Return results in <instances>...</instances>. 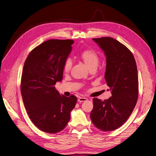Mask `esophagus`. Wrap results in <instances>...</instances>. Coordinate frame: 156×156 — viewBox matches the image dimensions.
Returning a JSON list of instances; mask_svg holds the SVG:
<instances>
[{"mask_svg": "<svg viewBox=\"0 0 156 156\" xmlns=\"http://www.w3.org/2000/svg\"><path fill=\"white\" fill-rule=\"evenodd\" d=\"M87 100V98H83V97H79L78 99V101L79 103H82Z\"/></svg>", "mask_w": 156, "mask_h": 156, "instance_id": "34e87169", "label": "esophagus"}]
</instances>
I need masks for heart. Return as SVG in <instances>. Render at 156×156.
Returning <instances> with one entry per match:
<instances>
[{"mask_svg":"<svg viewBox=\"0 0 156 156\" xmlns=\"http://www.w3.org/2000/svg\"><path fill=\"white\" fill-rule=\"evenodd\" d=\"M81 58L83 61L89 69L96 68L100 62V58L96 51L93 50H86L80 55ZM72 67V62L71 60H67L63 65V71L69 72Z\"/></svg>","mask_w":156,"mask_h":156,"instance_id":"heart-1","label":"heart"}]
</instances>
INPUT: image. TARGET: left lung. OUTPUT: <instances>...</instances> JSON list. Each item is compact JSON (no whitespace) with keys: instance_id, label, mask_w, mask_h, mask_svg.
I'll list each match as a JSON object with an SVG mask.
<instances>
[{"instance_id":"1","label":"left lung","mask_w":156,"mask_h":156,"mask_svg":"<svg viewBox=\"0 0 156 156\" xmlns=\"http://www.w3.org/2000/svg\"><path fill=\"white\" fill-rule=\"evenodd\" d=\"M106 56L105 79L112 96L93 99L92 122L103 131L116 130L128 119L138 98L137 69L134 57L125 45L111 37L93 38Z\"/></svg>"}]
</instances>
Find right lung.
<instances>
[{
    "mask_svg": "<svg viewBox=\"0 0 156 156\" xmlns=\"http://www.w3.org/2000/svg\"><path fill=\"white\" fill-rule=\"evenodd\" d=\"M73 43L72 40L45 41L30 52L23 67L20 90L24 107L33 124L47 133L64 129L77 101L74 95H60L55 87L62 81Z\"/></svg>",
    "mask_w": 156,
    "mask_h": 156,
    "instance_id": "right-lung-1",
    "label": "right lung"
}]
</instances>
